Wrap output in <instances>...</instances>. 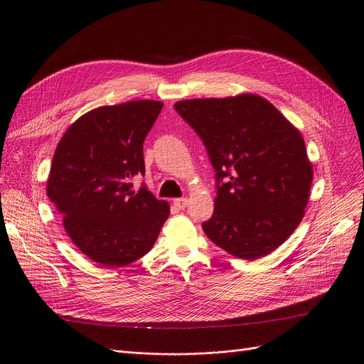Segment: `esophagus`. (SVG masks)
Returning a JSON list of instances; mask_svg holds the SVG:
<instances>
[{
	"label": "esophagus",
	"instance_id": "1",
	"mask_svg": "<svg viewBox=\"0 0 364 364\" xmlns=\"http://www.w3.org/2000/svg\"><path fill=\"white\" fill-rule=\"evenodd\" d=\"M173 205L178 210H184L187 207V198H177L173 199Z\"/></svg>",
	"mask_w": 364,
	"mask_h": 364
}]
</instances>
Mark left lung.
<instances>
[{
  "label": "left lung",
  "instance_id": "obj_1",
  "mask_svg": "<svg viewBox=\"0 0 364 364\" xmlns=\"http://www.w3.org/2000/svg\"><path fill=\"white\" fill-rule=\"evenodd\" d=\"M173 107L203 139L216 171L207 237L249 261L277 249L301 222L314 178L301 133L255 94Z\"/></svg>",
  "mask_w": 364,
  "mask_h": 364
}]
</instances>
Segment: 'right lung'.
I'll list each match as a JSON object with an SVG mask.
<instances>
[{"mask_svg":"<svg viewBox=\"0 0 364 364\" xmlns=\"http://www.w3.org/2000/svg\"><path fill=\"white\" fill-rule=\"evenodd\" d=\"M164 103L136 100L82 115L61 138L46 192L76 247L105 267H124L153 247L169 205L132 180L145 173L144 141Z\"/></svg>","mask_w":364,"mask_h":364,"instance_id":"1","label":"right lung"}]
</instances>
